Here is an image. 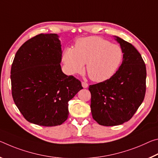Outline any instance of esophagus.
Masks as SVG:
<instances>
[{
	"label": "esophagus",
	"mask_w": 158,
	"mask_h": 158,
	"mask_svg": "<svg viewBox=\"0 0 158 158\" xmlns=\"http://www.w3.org/2000/svg\"><path fill=\"white\" fill-rule=\"evenodd\" d=\"M82 86L83 88H87L88 87V84L85 82H82Z\"/></svg>",
	"instance_id": "esophagus-1"
}]
</instances>
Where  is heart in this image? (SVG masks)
I'll list each match as a JSON object with an SVG mask.
<instances>
[{
  "label": "heart",
  "mask_w": 158,
  "mask_h": 158,
  "mask_svg": "<svg viewBox=\"0 0 158 158\" xmlns=\"http://www.w3.org/2000/svg\"><path fill=\"white\" fill-rule=\"evenodd\" d=\"M123 59L120 46L97 36L81 38L74 48L64 50L62 59L70 74L81 72L86 64V71L92 81L103 82L115 73Z\"/></svg>",
  "instance_id": "obj_1"
}]
</instances>
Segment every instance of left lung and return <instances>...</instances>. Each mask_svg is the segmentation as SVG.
I'll return each instance as SVG.
<instances>
[{
	"label": "left lung",
	"mask_w": 158,
	"mask_h": 158,
	"mask_svg": "<svg viewBox=\"0 0 158 158\" xmlns=\"http://www.w3.org/2000/svg\"><path fill=\"white\" fill-rule=\"evenodd\" d=\"M114 37L123 53L122 64L109 79L89 87L92 117L103 126L130 120L146 94V68L141 55L131 43Z\"/></svg>",
	"instance_id": "8db88e82"
}]
</instances>
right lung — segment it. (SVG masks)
Listing matches in <instances>:
<instances>
[{
  "label": "right lung",
  "instance_id": "add662e5",
  "mask_svg": "<svg viewBox=\"0 0 158 158\" xmlns=\"http://www.w3.org/2000/svg\"><path fill=\"white\" fill-rule=\"evenodd\" d=\"M56 33L35 35L17 50L11 68L12 94L24 118L35 125H60L68 118L69 102L81 82L61 71V45Z\"/></svg>",
  "mask_w": 158,
  "mask_h": 158
}]
</instances>
